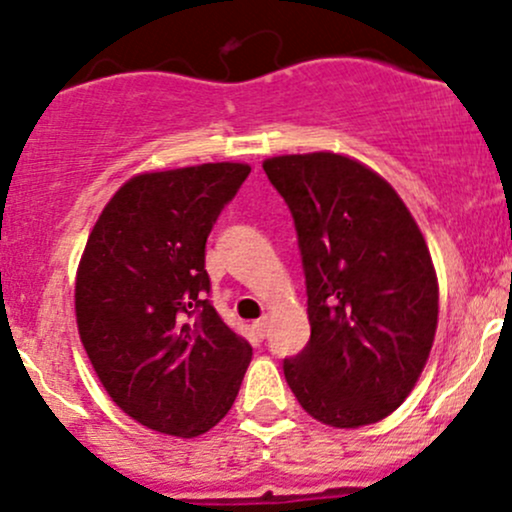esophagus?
Segmentation results:
<instances>
[{
	"instance_id": "1",
	"label": "esophagus",
	"mask_w": 512,
	"mask_h": 512,
	"mask_svg": "<svg viewBox=\"0 0 512 512\" xmlns=\"http://www.w3.org/2000/svg\"><path fill=\"white\" fill-rule=\"evenodd\" d=\"M254 331L258 336H266L268 333V317H261L258 321H254Z\"/></svg>"
}]
</instances>
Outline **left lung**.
Returning <instances> with one entry per match:
<instances>
[{"mask_svg": "<svg viewBox=\"0 0 512 512\" xmlns=\"http://www.w3.org/2000/svg\"><path fill=\"white\" fill-rule=\"evenodd\" d=\"M292 212L312 336L283 360L309 416L333 428L382 421L411 394L438 329V278L404 200L333 152L263 162Z\"/></svg>", "mask_w": 512, "mask_h": 512, "instance_id": "obj_1", "label": "left lung"}]
</instances>
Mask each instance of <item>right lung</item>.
Instances as JSON below:
<instances>
[{
    "label": "right lung",
    "instance_id": "add662e5",
    "mask_svg": "<svg viewBox=\"0 0 512 512\" xmlns=\"http://www.w3.org/2000/svg\"><path fill=\"white\" fill-rule=\"evenodd\" d=\"M249 164L132 176L91 229L74 309L111 399L142 426L195 438L237 399L251 346L208 300L205 241Z\"/></svg>",
    "mask_w": 512,
    "mask_h": 512
}]
</instances>
